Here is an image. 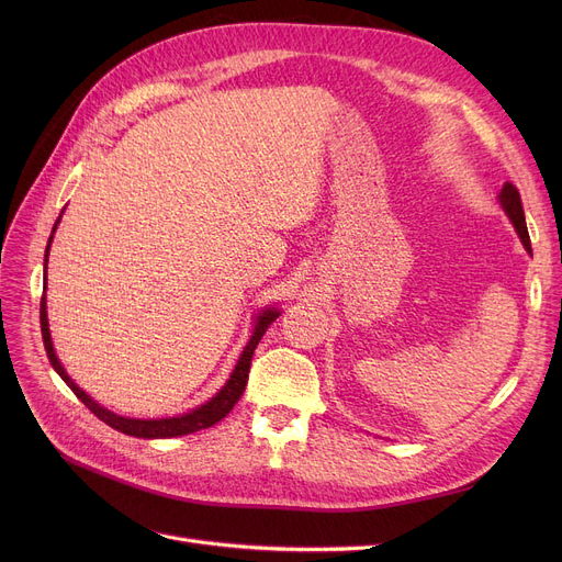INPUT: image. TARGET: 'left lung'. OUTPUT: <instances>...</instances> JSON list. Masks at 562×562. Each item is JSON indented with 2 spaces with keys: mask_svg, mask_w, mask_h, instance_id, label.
<instances>
[{
  "mask_svg": "<svg viewBox=\"0 0 562 562\" xmlns=\"http://www.w3.org/2000/svg\"><path fill=\"white\" fill-rule=\"evenodd\" d=\"M498 202L501 206H504V212L508 214V218L513 221L519 239L524 244V248L530 252V239H528V229H526V218H524V206H521V198H519V191L515 184L506 182L504 189H501L498 193Z\"/></svg>",
  "mask_w": 562,
  "mask_h": 562,
  "instance_id": "obj_1",
  "label": "left lung"
}]
</instances>
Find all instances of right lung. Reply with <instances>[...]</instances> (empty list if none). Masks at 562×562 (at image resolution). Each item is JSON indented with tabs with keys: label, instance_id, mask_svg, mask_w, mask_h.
<instances>
[{
	"label": "right lung",
	"instance_id": "add662e5",
	"mask_svg": "<svg viewBox=\"0 0 562 562\" xmlns=\"http://www.w3.org/2000/svg\"><path fill=\"white\" fill-rule=\"evenodd\" d=\"M58 221H61V216L56 218V223H54V227H52V234H54ZM49 244H52V236H49ZM49 244H47V250H45V271H47ZM278 316H280V310H276V307L261 310V314H259L257 321H255L252 337H250V341L246 344L239 362H236V367H234L229 380L225 382V385L221 387V392H218L214 398H210L204 405H198L195 409H191V412H187V415H180V417H168V419H130V417H121V415H115V412L102 407L100 403H95L91 396H88L81 387L75 385L72 378L66 373V369L61 367V362H58L56 352H54L52 337H49V323H47V303H45V296L41 299V333H43V344H45L47 358H49L54 371L64 378V382L75 392V396H77L88 409H91L98 419H102L106 426L115 428L117 432H125V435H132V437H143V439L182 437V435H189V432H195V430H202V428H210V426L218 424L223 417H227L229 409L236 405V401L241 398V394H244V390H246V385H248V373H250L252 352H255L259 339L263 337L266 328H269Z\"/></svg>",
	"mask_w": 562,
	"mask_h": 562
}]
</instances>
